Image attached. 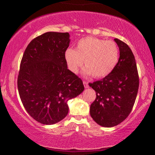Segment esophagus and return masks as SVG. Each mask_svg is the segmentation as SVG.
Listing matches in <instances>:
<instances>
[{
    "instance_id": "esophagus-1",
    "label": "esophagus",
    "mask_w": 155,
    "mask_h": 155,
    "mask_svg": "<svg viewBox=\"0 0 155 155\" xmlns=\"http://www.w3.org/2000/svg\"><path fill=\"white\" fill-rule=\"evenodd\" d=\"M83 84H84V87H85V88H88V87H89L88 82H87V81H83Z\"/></svg>"
}]
</instances>
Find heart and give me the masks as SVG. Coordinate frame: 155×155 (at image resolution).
<instances>
[{"instance_id": "heart-1", "label": "heart", "mask_w": 155, "mask_h": 155, "mask_svg": "<svg viewBox=\"0 0 155 155\" xmlns=\"http://www.w3.org/2000/svg\"><path fill=\"white\" fill-rule=\"evenodd\" d=\"M120 49L114 41L88 36L80 39L76 49L65 51V60L71 71L76 74L83 65L85 74L95 78L106 76L114 69L119 61Z\"/></svg>"}]
</instances>
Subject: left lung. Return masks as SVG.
<instances>
[{"label":"left lung","mask_w":155,"mask_h":155,"mask_svg":"<svg viewBox=\"0 0 155 155\" xmlns=\"http://www.w3.org/2000/svg\"><path fill=\"white\" fill-rule=\"evenodd\" d=\"M120 58L114 69L99 81L90 83L96 92L90 106V115L103 127L120 124L129 116L136 101L139 77L136 59L127 44L115 38Z\"/></svg>","instance_id":"obj_1"}]
</instances>
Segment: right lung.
Returning <instances> with one entry per match:
<instances>
[{
	"mask_svg": "<svg viewBox=\"0 0 155 155\" xmlns=\"http://www.w3.org/2000/svg\"><path fill=\"white\" fill-rule=\"evenodd\" d=\"M68 33L47 32L30 42L17 78L23 106L35 120L53 124L68 113L67 103L84 90L82 80L68 69Z\"/></svg>",
	"mask_w": 155,
	"mask_h": 155,
	"instance_id": "add662e5",
	"label": "right lung"
}]
</instances>
